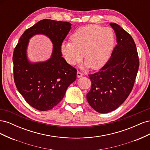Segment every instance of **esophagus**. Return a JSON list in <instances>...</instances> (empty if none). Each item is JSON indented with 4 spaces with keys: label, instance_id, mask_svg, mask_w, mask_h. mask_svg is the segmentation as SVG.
<instances>
[{
    "label": "esophagus",
    "instance_id": "obj_1",
    "mask_svg": "<svg viewBox=\"0 0 150 150\" xmlns=\"http://www.w3.org/2000/svg\"><path fill=\"white\" fill-rule=\"evenodd\" d=\"M83 76V73H81V72H79V71H78V72H77V77H78V78H81V77H82Z\"/></svg>",
    "mask_w": 150,
    "mask_h": 150
}]
</instances>
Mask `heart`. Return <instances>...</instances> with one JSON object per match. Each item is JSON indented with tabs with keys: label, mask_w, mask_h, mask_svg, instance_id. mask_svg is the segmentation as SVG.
I'll return each mask as SVG.
<instances>
[{
	"label": "heart",
	"mask_w": 150,
	"mask_h": 150,
	"mask_svg": "<svg viewBox=\"0 0 150 150\" xmlns=\"http://www.w3.org/2000/svg\"><path fill=\"white\" fill-rule=\"evenodd\" d=\"M72 42L64 41L61 52L67 63L75 65L85 57L82 67L97 69L108 61L114 46L111 29L98 25H88L77 29L71 35Z\"/></svg>",
	"instance_id": "obj_1"
}]
</instances>
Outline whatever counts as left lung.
Wrapping results in <instances>:
<instances>
[{
    "instance_id": "1",
    "label": "left lung",
    "mask_w": 150,
    "mask_h": 150,
    "mask_svg": "<svg viewBox=\"0 0 150 150\" xmlns=\"http://www.w3.org/2000/svg\"><path fill=\"white\" fill-rule=\"evenodd\" d=\"M110 25L116 37L111 57L99 72L89 75L91 88L87 101L99 113L115 110L128 97L139 67L137 47L132 37L115 23Z\"/></svg>"
}]
</instances>
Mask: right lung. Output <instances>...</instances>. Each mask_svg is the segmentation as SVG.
<instances>
[{"instance_id":"obj_1","label":"right lung","mask_w":150,"mask_h":150,"mask_svg":"<svg viewBox=\"0 0 150 150\" xmlns=\"http://www.w3.org/2000/svg\"><path fill=\"white\" fill-rule=\"evenodd\" d=\"M67 22L43 19L21 35L13 54L16 87L25 101L39 111H48L64 98L76 79L77 71L62 57L61 44L71 29ZM46 35L53 45L52 56L42 62H31L27 56L29 40L35 35Z\"/></svg>"}]
</instances>
